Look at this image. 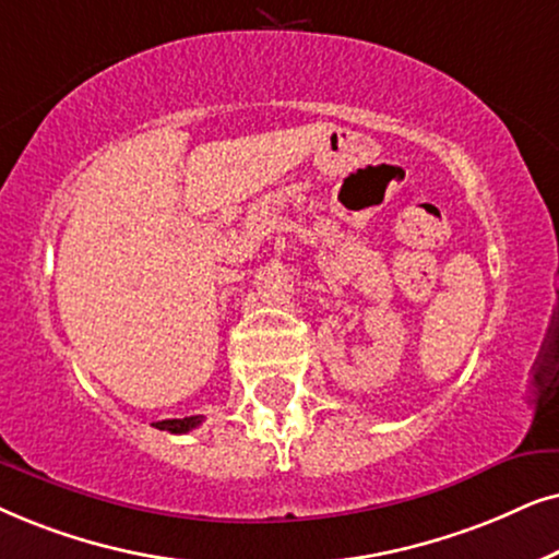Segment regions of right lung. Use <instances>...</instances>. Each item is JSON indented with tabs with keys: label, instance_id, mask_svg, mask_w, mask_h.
<instances>
[{
	"label": "right lung",
	"instance_id": "1",
	"mask_svg": "<svg viewBox=\"0 0 559 559\" xmlns=\"http://www.w3.org/2000/svg\"><path fill=\"white\" fill-rule=\"evenodd\" d=\"M202 421H204V416H183V419H163V421H155L153 427H155V429H163V431H170V435H186V431L197 429Z\"/></svg>",
	"mask_w": 559,
	"mask_h": 559
}]
</instances>
